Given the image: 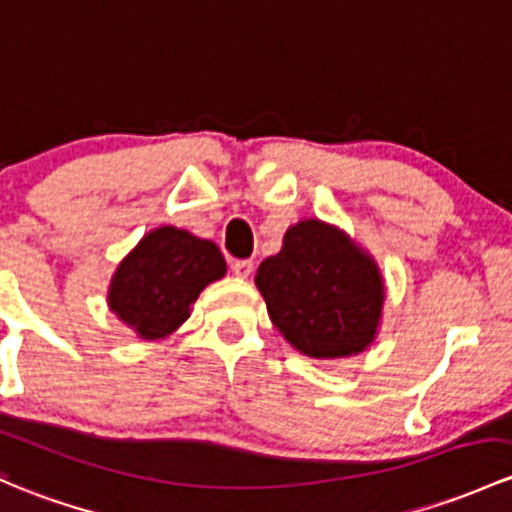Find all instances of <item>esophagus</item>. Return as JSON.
<instances>
[{"label":"esophagus","mask_w":512,"mask_h":512,"mask_svg":"<svg viewBox=\"0 0 512 512\" xmlns=\"http://www.w3.org/2000/svg\"><path fill=\"white\" fill-rule=\"evenodd\" d=\"M233 272L242 279L250 277V274H252V260H235L233 262Z\"/></svg>","instance_id":"34e87169"}]
</instances>
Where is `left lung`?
Here are the masks:
<instances>
[{
  "label": "left lung",
  "mask_w": 512,
  "mask_h": 512,
  "mask_svg": "<svg viewBox=\"0 0 512 512\" xmlns=\"http://www.w3.org/2000/svg\"><path fill=\"white\" fill-rule=\"evenodd\" d=\"M255 284L277 331L309 358H351L378 336L383 272L338 225L319 218L289 225L282 250L257 267Z\"/></svg>",
  "instance_id": "8db88e82"
}]
</instances>
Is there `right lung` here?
I'll return each instance as SVG.
<instances>
[{
  "instance_id": "1",
  "label": "right lung",
  "mask_w": 512,
  "mask_h": 512,
  "mask_svg": "<svg viewBox=\"0 0 512 512\" xmlns=\"http://www.w3.org/2000/svg\"><path fill=\"white\" fill-rule=\"evenodd\" d=\"M225 272V257L215 242L161 225L149 230L117 265L107 306L139 338L159 341L184 324L198 294Z\"/></svg>"
}]
</instances>
